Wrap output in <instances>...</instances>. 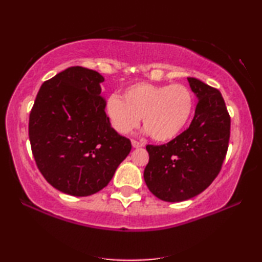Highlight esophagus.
Wrapping results in <instances>:
<instances>
[{
    "label": "esophagus",
    "mask_w": 262,
    "mask_h": 262,
    "mask_svg": "<svg viewBox=\"0 0 262 262\" xmlns=\"http://www.w3.org/2000/svg\"><path fill=\"white\" fill-rule=\"evenodd\" d=\"M132 146H134L135 148H138V147H143L144 146V143H142V142H138V140H135V139H132Z\"/></svg>",
    "instance_id": "esophagus-1"
}]
</instances>
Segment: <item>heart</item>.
I'll return each mask as SVG.
<instances>
[{"instance_id":"obj_1","label":"heart","mask_w":262,"mask_h":262,"mask_svg":"<svg viewBox=\"0 0 262 262\" xmlns=\"http://www.w3.org/2000/svg\"><path fill=\"white\" fill-rule=\"evenodd\" d=\"M123 98L114 95L106 102V114L115 130L126 135L143 117L146 132L158 142L176 138L193 111V96L182 84L137 83L124 91Z\"/></svg>"}]
</instances>
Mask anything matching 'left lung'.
Here are the masks:
<instances>
[{
    "mask_svg": "<svg viewBox=\"0 0 262 262\" xmlns=\"http://www.w3.org/2000/svg\"><path fill=\"white\" fill-rule=\"evenodd\" d=\"M198 98L190 127L163 145H147L144 170L148 190L160 200L179 203L210 186L227 154L231 118L218 89L188 77Z\"/></svg>",
    "mask_w": 262,
    "mask_h": 262,
    "instance_id": "8db88e82",
    "label": "left lung"
}]
</instances>
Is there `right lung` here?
Returning a JSON list of instances; mask_svg holds the SVG:
<instances>
[{"label":"right lung","mask_w":262,"mask_h":262,"mask_svg":"<svg viewBox=\"0 0 262 262\" xmlns=\"http://www.w3.org/2000/svg\"><path fill=\"white\" fill-rule=\"evenodd\" d=\"M104 77L71 67L42 84L29 116L36 165L58 191L75 196L97 193L110 183L131 151L117 134L100 96Z\"/></svg>","instance_id":"1"}]
</instances>
